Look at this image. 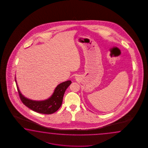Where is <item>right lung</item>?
<instances>
[{
    "mask_svg": "<svg viewBox=\"0 0 148 148\" xmlns=\"http://www.w3.org/2000/svg\"><path fill=\"white\" fill-rule=\"evenodd\" d=\"M15 82L19 97L23 103L32 110L44 114L54 113L59 109L62 103L64 92L71 84V81L70 80L63 82L57 86L53 93L47 99L44 101H33L25 97L21 94L17 84L16 78Z\"/></svg>",
    "mask_w": 148,
    "mask_h": 148,
    "instance_id": "1",
    "label": "right lung"
}]
</instances>
